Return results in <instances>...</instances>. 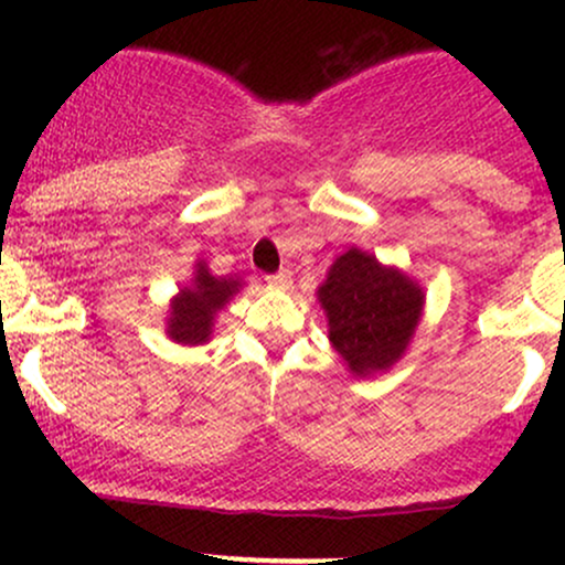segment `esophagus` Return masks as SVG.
Here are the masks:
<instances>
[{
    "label": "esophagus",
    "mask_w": 565,
    "mask_h": 565,
    "mask_svg": "<svg viewBox=\"0 0 565 565\" xmlns=\"http://www.w3.org/2000/svg\"><path fill=\"white\" fill-rule=\"evenodd\" d=\"M265 281H268V287H276V289H287L291 284V274L289 270H278V274H270L265 276Z\"/></svg>",
    "instance_id": "34e87169"
}]
</instances>
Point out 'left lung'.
I'll use <instances>...</instances> for the list:
<instances>
[{"label": "left lung", "instance_id": "1", "mask_svg": "<svg viewBox=\"0 0 565 565\" xmlns=\"http://www.w3.org/2000/svg\"><path fill=\"white\" fill-rule=\"evenodd\" d=\"M329 342L353 377H372L406 355L425 310V289L395 265L350 246L316 291Z\"/></svg>", "mask_w": 565, "mask_h": 565}]
</instances>
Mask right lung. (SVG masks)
<instances>
[{
  "mask_svg": "<svg viewBox=\"0 0 565 565\" xmlns=\"http://www.w3.org/2000/svg\"><path fill=\"white\" fill-rule=\"evenodd\" d=\"M242 278L215 276L206 260L193 265L191 281L180 287L167 310V337L178 345H204L212 340V327L220 310L242 291Z\"/></svg>",
  "mask_w": 565,
  "mask_h": 565,
  "instance_id": "add662e5",
  "label": "right lung"
}]
</instances>
